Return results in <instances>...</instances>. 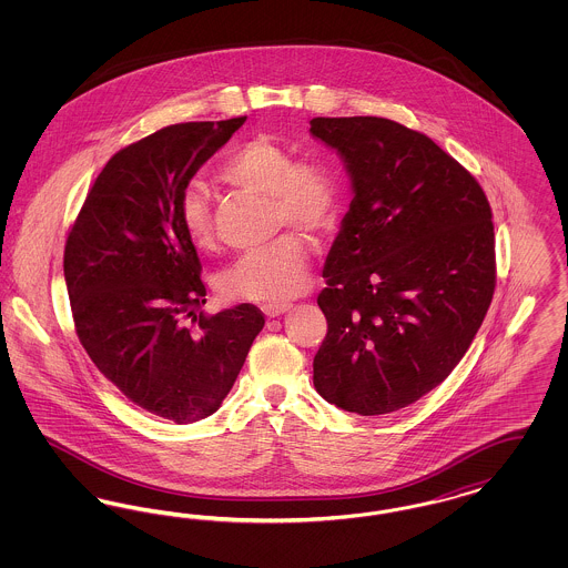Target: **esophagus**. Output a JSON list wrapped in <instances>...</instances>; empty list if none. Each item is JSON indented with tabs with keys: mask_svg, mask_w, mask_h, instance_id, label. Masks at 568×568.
I'll list each match as a JSON object with an SVG mask.
<instances>
[{
	"mask_svg": "<svg viewBox=\"0 0 568 568\" xmlns=\"http://www.w3.org/2000/svg\"><path fill=\"white\" fill-rule=\"evenodd\" d=\"M290 308H292V304H264V306H262L264 315H266V317H271V320L278 317V315H283V313H287Z\"/></svg>",
	"mask_w": 568,
	"mask_h": 568,
	"instance_id": "esophagus-1",
	"label": "esophagus"
}]
</instances>
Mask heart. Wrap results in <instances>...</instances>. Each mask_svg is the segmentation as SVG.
Returning <instances> with one entry per match:
<instances>
[{"label":"heart","instance_id":"heart-1","mask_svg":"<svg viewBox=\"0 0 568 568\" xmlns=\"http://www.w3.org/2000/svg\"><path fill=\"white\" fill-rule=\"evenodd\" d=\"M223 181L271 197L274 225H292L311 234L334 227L341 211V187L324 163L297 162L290 149L260 135L227 160ZM181 227L197 251L215 248L213 213L206 191L191 185L179 204ZM311 248L294 232L243 253L221 274L223 294L248 302L278 304L304 292Z\"/></svg>","mask_w":568,"mask_h":568}]
</instances>
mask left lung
Masks as SVG:
<instances>
[{
	"label": "left lung",
	"instance_id": "left-lung-1",
	"mask_svg": "<svg viewBox=\"0 0 568 568\" xmlns=\"http://www.w3.org/2000/svg\"><path fill=\"white\" fill-rule=\"evenodd\" d=\"M353 200L317 297L327 334L313 383L329 405L387 415L449 377L496 285L486 193L428 135L381 116H317Z\"/></svg>",
	"mask_w": 568,
	"mask_h": 568
}]
</instances>
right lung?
I'll return each mask as SVG.
<instances>
[{
  "label": "right lung",
  "mask_w": 568,
  "mask_h": 568,
  "mask_svg": "<svg viewBox=\"0 0 568 568\" xmlns=\"http://www.w3.org/2000/svg\"><path fill=\"white\" fill-rule=\"evenodd\" d=\"M246 116L163 128L121 149L87 193L63 253L77 334L134 405L193 424L230 394L264 327L253 304L204 317L202 264L179 204Z\"/></svg>",
  "instance_id": "add662e5"
}]
</instances>
